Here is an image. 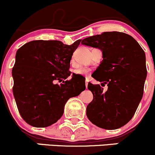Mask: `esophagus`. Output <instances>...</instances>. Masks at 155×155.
<instances>
[{"mask_svg":"<svg viewBox=\"0 0 155 155\" xmlns=\"http://www.w3.org/2000/svg\"><path fill=\"white\" fill-rule=\"evenodd\" d=\"M87 84H88V82H87V81H85V87H86V88L87 87Z\"/></svg>","mask_w":155,"mask_h":155,"instance_id":"obj_1","label":"esophagus"}]
</instances>
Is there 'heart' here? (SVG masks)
I'll return each mask as SVG.
<instances>
[{
    "mask_svg": "<svg viewBox=\"0 0 155 155\" xmlns=\"http://www.w3.org/2000/svg\"><path fill=\"white\" fill-rule=\"evenodd\" d=\"M90 72H91L90 69L86 68H79L75 71V73L77 75H80V76H87V75L90 73Z\"/></svg>",
    "mask_w": 155,
    "mask_h": 155,
    "instance_id": "obj_1",
    "label": "heart"
}]
</instances>
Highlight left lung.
Wrapping results in <instances>:
<instances>
[{
  "mask_svg": "<svg viewBox=\"0 0 155 155\" xmlns=\"http://www.w3.org/2000/svg\"><path fill=\"white\" fill-rule=\"evenodd\" d=\"M82 44L102 50L103 61L92 75L107 84L88 83L93 101L86 115L92 124L115 130L129 122L142 100L147 76L145 51L137 40L125 33L111 31L87 37Z\"/></svg>",
  "mask_w": 155,
  "mask_h": 155,
  "instance_id": "obj_1",
  "label": "left lung"
}]
</instances>
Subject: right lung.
<instances>
[{
  "label": "right lung",
  "mask_w": 155,
  "mask_h": 155,
  "mask_svg": "<svg viewBox=\"0 0 155 155\" xmlns=\"http://www.w3.org/2000/svg\"><path fill=\"white\" fill-rule=\"evenodd\" d=\"M58 40H34L18 49L12 68L14 97L21 118L30 125L45 127L60 119L67 101L85 89L70 76V60L80 44ZM58 81L60 84H55Z\"/></svg>",
  "instance_id": "right-lung-1"
}]
</instances>
